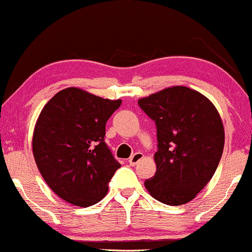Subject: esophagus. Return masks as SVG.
Wrapping results in <instances>:
<instances>
[{
	"instance_id": "1",
	"label": "esophagus",
	"mask_w": 252,
	"mask_h": 252,
	"mask_svg": "<svg viewBox=\"0 0 252 252\" xmlns=\"http://www.w3.org/2000/svg\"><path fill=\"white\" fill-rule=\"evenodd\" d=\"M142 159H144V154L140 153V152H136V153H134L131 158H129L128 162L131 166H135V164L138 163L139 161H141Z\"/></svg>"
}]
</instances>
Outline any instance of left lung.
Listing matches in <instances>:
<instances>
[{
  "mask_svg": "<svg viewBox=\"0 0 252 252\" xmlns=\"http://www.w3.org/2000/svg\"><path fill=\"white\" fill-rule=\"evenodd\" d=\"M139 106L157 124L155 175L145 187L169 206L188 203L216 172L224 148V127L215 105L186 86H170L140 98Z\"/></svg>",
  "mask_w": 252,
  "mask_h": 252,
  "instance_id": "left-lung-1",
  "label": "left lung"
}]
</instances>
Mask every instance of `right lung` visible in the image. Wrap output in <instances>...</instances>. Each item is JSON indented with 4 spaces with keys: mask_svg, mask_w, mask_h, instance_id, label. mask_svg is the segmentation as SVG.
I'll return each instance as SVG.
<instances>
[{
    "mask_svg": "<svg viewBox=\"0 0 252 252\" xmlns=\"http://www.w3.org/2000/svg\"><path fill=\"white\" fill-rule=\"evenodd\" d=\"M121 105L78 88L57 92L37 118L32 153L43 179L77 207L98 203L120 163L104 142L105 125Z\"/></svg>",
    "mask_w": 252,
    "mask_h": 252,
    "instance_id": "1",
    "label": "right lung"
}]
</instances>
